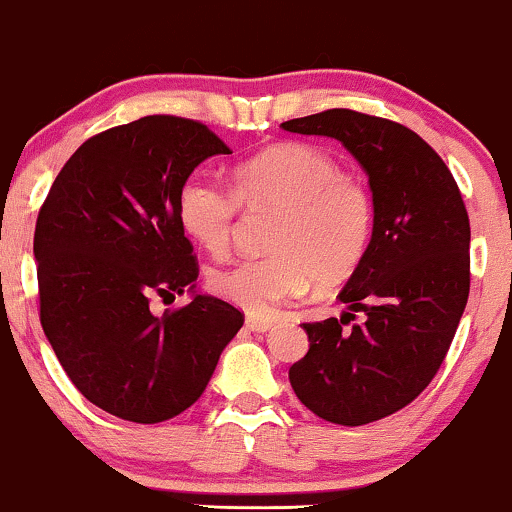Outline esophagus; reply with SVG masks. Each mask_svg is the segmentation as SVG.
Returning a JSON list of instances; mask_svg holds the SVG:
<instances>
[{
	"label": "esophagus",
	"mask_w": 512,
	"mask_h": 512,
	"mask_svg": "<svg viewBox=\"0 0 512 512\" xmlns=\"http://www.w3.org/2000/svg\"><path fill=\"white\" fill-rule=\"evenodd\" d=\"M247 326L251 331H258V333H268L272 326H275V321L272 319H258V317H247Z\"/></svg>",
	"instance_id": "1"
}]
</instances>
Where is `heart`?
Listing matches in <instances>:
<instances>
[{
	"label": "heart",
	"mask_w": 512,
	"mask_h": 512,
	"mask_svg": "<svg viewBox=\"0 0 512 512\" xmlns=\"http://www.w3.org/2000/svg\"><path fill=\"white\" fill-rule=\"evenodd\" d=\"M277 214L265 251L209 272L216 296L256 317L303 296L314 282L331 289L352 277L373 233V195L338 160L307 142L256 153L235 172V186L198 172L179 188L181 228L209 254H226L240 212Z\"/></svg>",
	"instance_id": "heart-1"
}]
</instances>
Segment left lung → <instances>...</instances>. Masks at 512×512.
Instances as JSON below:
<instances>
[{"label":"left lung","mask_w":512,"mask_h":512,"mask_svg":"<svg viewBox=\"0 0 512 512\" xmlns=\"http://www.w3.org/2000/svg\"><path fill=\"white\" fill-rule=\"evenodd\" d=\"M282 128L342 142L375 209L366 256L338 296L349 312L303 324L310 349L291 366V387L326 422H377L429 387L457 333L471 289L464 200L443 158L401 123L328 109ZM356 311L364 321L345 329Z\"/></svg>","instance_id":"obj_1"}]
</instances>
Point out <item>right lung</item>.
<instances>
[{"instance_id":"1","label":"right lung","mask_w":512,"mask_h":512,"mask_svg":"<svg viewBox=\"0 0 512 512\" xmlns=\"http://www.w3.org/2000/svg\"><path fill=\"white\" fill-rule=\"evenodd\" d=\"M230 153L207 125L144 116L83 142L55 177L34 230L41 326L90 403L137 424L198 401L244 324L195 289L198 263L179 223V188L202 160ZM192 303L150 312L153 295Z\"/></svg>"}]
</instances>
